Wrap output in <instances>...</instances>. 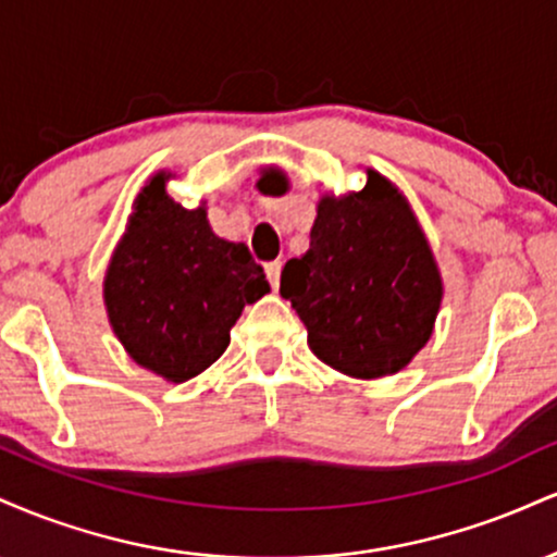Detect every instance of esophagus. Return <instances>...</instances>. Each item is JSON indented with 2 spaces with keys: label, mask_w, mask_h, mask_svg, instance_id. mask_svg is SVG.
I'll return each mask as SVG.
<instances>
[{
  "label": "esophagus",
  "mask_w": 557,
  "mask_h": 557,
  "mask_svg": "<svg viewBox=\"0 0 557 557\" xmlns=\"http://www.w3.org/2000/svg\"><path fill=\"white\" fill-rule=\"evenodd\" d=\"M264 272H267V280H270L272 290H277V287H280V272H283V261H270V264L264 267Z\"/></svg>",
  "instance_id": "1"
}]
</instances>
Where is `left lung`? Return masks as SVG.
<instances>
[{
	"label": "left lung",
	"instance_id": "left-lung-1",
	"mask_svg": "<svg viewBox=\"0 0 557 557\" xmlns=\"http://www.w3.org/2000/svg\"><path fill=\"white\" fill-rule=\"evenodd\" d=\"M270 185L274 175H261L259 188ZM443 293L411 203L372 168L361 190L319 198L309 251L280 277L317 359L354 380L408 367L432 337Z\"/></svg>",
	"mask_w": 557,
	"mask_h": 557
}]
</instances>
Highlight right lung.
Segmentation results:
<instances>
[{
	"instance_id": "add662e5",
	"label": "right lung",
	"mask_w": 557,
	"mask_h": 557,
	"mask_svg": "<svg viewBox=\"0 0 557 557\" xmlns=\"http://www.w3.org/2000/svg\"><path fill=\"white\" fill-rule=\"evenodd\" d=\"M159 170L133 201L104 274L112 332L138 367L168 382L201 374L225 354L243 306L270 293L246 243L214 235L207 203L185 209Z\"/></svg>"
}]
</instances>
